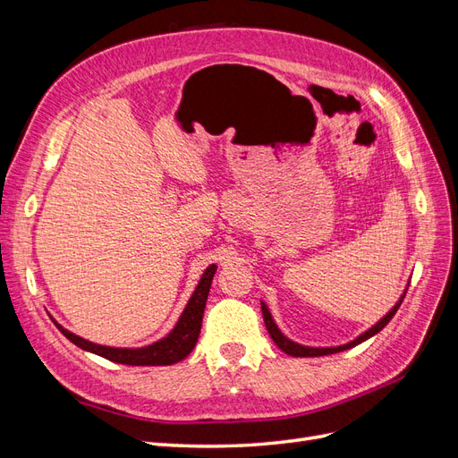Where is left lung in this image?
Here are the masks:
<instances>
[{"instance_id": "left-lung-1", "label": "left lung", "mask_w": 458, "mask_h": 458, "mask_svg": "<svg viewBox=\"0 0 458 458\" xmlns=\"http://www.w3.org/2000/svg\"><path fill=\"white\" fill-rule=\"evenodd\" d=\"M405 294H407V290L403 293V296L399 298V301L395 303V306H394L390 311H387L377 325L370 327L367 332H363L361 336H357L355 340H352V342H348V344H344V345H336V348H310V345H301V344H296V342H293V340H288V338L283 335V332L279 330V327L275 325L273 317H271L267 306H266V303H263V301H261V313H263V321H266L269 336L273 338V342H275L276 345H279V350H283L284 353L293 355V357H321V355H330V353H338V352H344V350H350V348H353V345L361 344V342L369 340L370 336L377 335V332H380L387 323L392 321V317H394L395 311L399 310L401 301H403Z\"/></svg>"}]
</instances>
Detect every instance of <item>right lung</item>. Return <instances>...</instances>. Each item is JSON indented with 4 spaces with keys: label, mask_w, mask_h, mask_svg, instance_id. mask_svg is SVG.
Returning <instances> with one entry per match:
<instances>
[{
    "label": "right lung",
    "mask_w": 458,
    "mask_h": 458,
    "mask_svg": "<svg viewBox=\"0 0 458 458\" xmlns=\"http://www.w3.org/2000/svg\"><path fill=\"white\" fill-rule=\"evenodd\" d=\"M216 269H217L216 263H212L210 267H206L204 275L199 281V286L195 288V293H192L191 300L187 301L182 317H179V321L170 335L155 344L145 345V348H110V345L93 344L89 340H84V338L72 335L71 330L63 328L57 321H53V323L57 325V328L63 332V335L72 344H76L78 348L91 352L95 355H101V357L108 359V361L122 363V365H135V367L174 365V363L182 361V359H185L192 352V348L197 345L200 327H202L206 300H208V293H210Z\"/></svg>",
    "instance_id": "obj_1"
}]
</instances>
